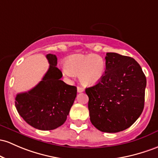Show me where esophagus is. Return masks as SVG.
Masks as SVG:
<instances>
[{
	"mask_svg": "<svg viewBox=\"0 0 158 158\" xmlns=\"http://www.w3.org/2000/svg\"><path fill=\"white\" fill-rule=\"evenodd\" d=\"M77 91H78V92H79V93L82 92V91H84V88L80 87V86H78V87H77Z\"/></svg>",
	"mask_w": 158,
	"mask_h": 158,
	"instance_id": "obj_1",
	"label": "esophagus"
}]
</instances>
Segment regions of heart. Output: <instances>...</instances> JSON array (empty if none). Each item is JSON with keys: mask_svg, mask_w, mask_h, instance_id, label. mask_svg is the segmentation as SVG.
Wrapping results in <instances>:
<instances>
[{"mask_svg": "<svg viewBox=\"0 0 158 158\" xmlns=\"http://www.w3.org/2000/svg\"><path fill=\"white\" fill-rule=\"evenodd\" d=\"M62 71L66 76H79V81L84 85H94L104 76L106 62L98 55L77 54L66 60Z\"/></svg>", "mask_w": 158, "mask_h": 158, "instance_id": "obj_1", "label": "heart"}]
</instances>
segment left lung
<instances>
[{"label":"left lung","instance_id":"1","mask_svg":"<svg viewBox=\"0 0 158 158\" xmlns=\"http://www.w3.org/2000/svg\"><path fill=\"white\" fill-rule=\"evenodd\" d=\"M105 59L103 79L85 88L90 120L102 132L117 133L131 127L143 112L146 78L133 58L107 52Z\"/></svg>","mask_w":158,"mask_h":158}]
</instances>
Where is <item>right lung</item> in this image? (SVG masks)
Returning a JSON list of instances; mask_svg holds the SVG:
<instances>
[{
  "label": "right lung",
  "instance_id": "add662e5",
  "mask_svg": "<svg viewBox=\"0 0 158 158\" xmlns=\"http://www.w3.org/2000/svg\"><path fill=\"white\" fill-rule=\"evenodd\" d=\"M46 58L50 65L42 80L30 91L18 94L15 101L21 117L41 131L56 129L65 122L77 94L76 86L60 80L56 55L48 54Z\"/></svg>",
  "mask_w": 158,
  "mask_h": 158
}]
</instances>
